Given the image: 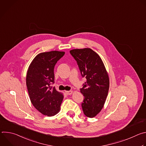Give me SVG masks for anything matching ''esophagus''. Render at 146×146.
<instances>
[{"mask_svg": "<svg viewBox=\"0 0 146 146\" xmlns=\"http://www.w3.org/2000/svg\"><path fill=\"white\" fill-rule=\"evenodd\" d=\"M65 93L67 95H71L73 93V91H65Z\"/></svg>", "mask_w": 146, "mask_h": 146, "instance_id": "esophagus-1", "label": "esophagus"}]
</instances>
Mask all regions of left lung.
I'll return each instance as SVG.
<instances>
[{"label":"left lung","instance_id":"8db88e82","mask_svg":"<svg viewBox=\"0 0 146 146\" xmlns=\"http://www.w3.org/2000/svg\"><path fill=\"white\" fill-rule=\"evenodd\" d=\"M70 53L77 62L81 76L86 78L80 88L84 96L82 111L87 117H94L103 108L108 95V74L100 57L91 48L74 49Z\"/></svg>","mask_w":146,"mask_h":146}]
</instances>
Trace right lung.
I'll return each instance as SVG.
<instances>
[{
  "instance_id": "right-lung-1",
  "label": "right lung",
  "mask_w": 146,
  "mask_h": 146,
  "mask_svg": "<svg viewBox=\"0 0 146 146\" xmlns=\"http://www.w3.org/2000/svg\"><path fill=\"white\" fill-rule=\"evenodd\" d=\"M65 52L52 51L38 54L29 66L27 87L33 106L41 114L52 116L60 109L64 96L52 85L54 83V69Z\"/></svg>"
}]
</instances>
